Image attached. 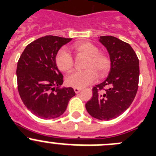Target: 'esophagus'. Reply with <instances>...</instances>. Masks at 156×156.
<instances>
[{
	"instance_id": "esophagus-1",
	"label": "esophagus",
	"mask_w": 156,
	"mask_h": 156,
	"mask_svg": "<svg viewBox=\"0 0 156 156\" xmlns=\"http://www.w3.org/2000/svg\"><path fill=\"white\" fill-rule=\"evenodd\" d=\"M74 90H75V92L76 93V94H78V93H79L80 91H81V88H74Z\"/></svg>"
}]
</instances>
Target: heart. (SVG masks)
Here are the masks:
<instances>
[{
    "label": "heart",
    "instance_id": "b5f03b06",
    "mask_svg": "<svg viewBox=\"0 0 156 156\" xmlns=\"http://www.w3.org/2000/svg\"><path fill=\"white\" fill-rule=\"evenodd\" d=\"M73 49L78 56L87 58L85 68L83 71H74L67 76L65 81L68 86L84 88L94 81L98 77L103 78L108 75L111 68V61L104 54L99 53V49L90 42H77ZM58 69L62 71H69L74 65L73 58L65 48L59 50L55 58Z\"/></svg>",
    "mask_w": 156,
    "mask_h": 156
}]
</instances>
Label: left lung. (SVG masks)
<instances>
[{
	"label": "left lung",
	"mask_w": 156,
	"mask_h": 156,
	"mask_svg": "<svg viewBox=\"0 0 156 156\" xmlns=\"http://www.w3.org/2000/svg\"><path fill=\"white\" fill-rule=\"evenodd\" d=\"M100 43L107 49L111 68L107 78L92 88V98L85 104L93 118L108 121L126 111L138 91L139 62L130 44L113 36H101ZM105 87L109 88L101 91Z\"/></svg>",
	"instance_id": "8db88e82"
}]
</instances>
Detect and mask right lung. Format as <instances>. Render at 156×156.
Masks as SVG:
<instances>
[{
  "mask_svg": "<svg viewBox=\"0 0 156 156\" xmlns=\"http://www.w3.org/2000/svg\"><path fill=\"white\" fill-rule=\"evenodd\" d=\"M72 38L48 35L29 44L17 66V89L30 112L44 119L62 115L68 101L75 95L74 89L62 88L63 75L55 58L59 49Z\"/></svg>",
  "mask_w": 156,
  "mask_h": 156,
  "instance_id": "obj_1",
  "label": "right lung"
}]
</instances>
